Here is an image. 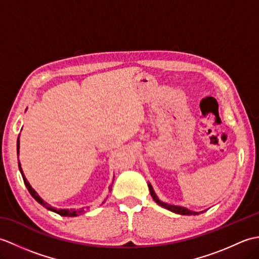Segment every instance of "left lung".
Segmentation results:
<instances>
[{
	"label": "left lung",
	"instance_id": "left-lung-1",
	"mask_svg": "<svg viewBox=\"0 0 259 259\" xmlns=\"http://www.w3.org/2000/svg\"><path fill=\"white\" fill-rule=\"evenodd\" d=\"M148 187H149V191H150V195L152 197V199L155 200L159 206H161L163 208L168 209V210L172 211L175 213H178V214H186V216H191V214H194V216H196V214H199V213H202L203 211L206 210H202V211H192V210H189L188 208L186 207H183V206H176V205H170V203H167V202H163L162 200H160L158 198V196L156 195L155 190H153L152 186L150 183H148Z\"/></svg>",
	"mask_w": 259,
	"mask_h": 259
}]
</instances>
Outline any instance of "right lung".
I'll list each match as a JSON object with an SVG mask.
<instances>
[{
    "label": "right lung",
    "mask_w": 259,
    "mask_h": 259,
    "mask_svg": "<svg viewBox=\"0 0 259 259\" xmlns=\"http://www.w3.org/2000/svg\"><path fill=\"white\" fill-rule=\"evenodd\" d=\"M16 151H18V160H19V155H20V135H19V137H18V141H16ZM19 169H20V172H21V175H22V178H23V181H24V184H25V186H26V188H27V190H29V192L31 194V196L34 198V199L40 203V205H42L43 207L45 208H47L48 210H51V211H53V212H57V213H59V214H61V216H63V217H75V216H79V214H81V213H83L84 212V210L83 209H68V208H60V209H57V208H53V207H51L50 205H49L48 202H46L45 200L42 199V198L37 195V192L32 188V186L30 185V183L29 181H27V179L25 178V176H24V174H23V170H22V168H21V163H20V160H19ZM113 184V183H112ZM110 190H111V188H112V186L110 185ZM106 201V200H104ZM103 201V202H104ZM102 202V203H103Z\"/></svg>",
    "instance_id": "obj_1"
}]
</instances>
